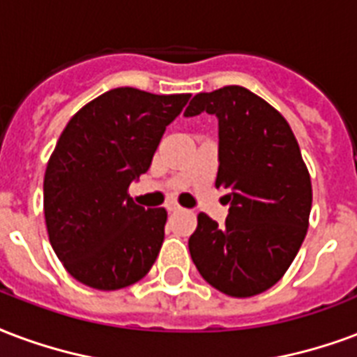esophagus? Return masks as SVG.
I'll return each mask as SVG.
<instances>
[{
	"label": "esophagus",
	"mask_w": 357,
	"mask_h": 357,
	"mask_svg": "<svg viewBox=\"0 0 357 357\" xmlns=\"http://www.w3.org/2000/svg\"><path fill=\"white\" fill-rule=\"evenodd\" d=\"M179 208H181V206H179L178 202H174V200H170V202L166 204V210H168V212H178Z\"/></svg>",
	"instance_id": "esophagus-1"
}]
</instances>
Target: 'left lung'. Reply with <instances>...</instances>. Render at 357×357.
<instances>
[{
  "mask_svg": "<svg viewBox=\"0 0 357 357\" xmlns=\"http://www.w3.org/2000/svg\"><path fill=\"white\" fill-rule=\"evenodd\" d=\"M219 121L215 187L231 202L225 225L199 213L189 252L202 278L231 297H253L278 282L299 252L312 208L310 174L287 121L263 98L231 84L200 92L185 117Z\"/></svg>",
  "mask_w": 357,
  "mask_h": 357,
  "instance_id": "obj_1",
  "label": "left lung"
}]
</instances>
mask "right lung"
<instances>
[{
    "instance_id": "right-lung-1",
    "label": "right lung",
    "mask_w": 357,
    "mask_h": 357,
    "mask_svg": "<svg viewBox=\"0 0 357 357\" xmlns=\"http://www.w3.org/2000/svg\"><path fill=\"white\" fill-rule=\"evenodd\" d=\"M189 98L113 89L83 105L60 134L45 170V223L58 259L84 286H132L157 259L166 210H145L128 187L149 170Z\"/></svg>"
}]
</instances>
